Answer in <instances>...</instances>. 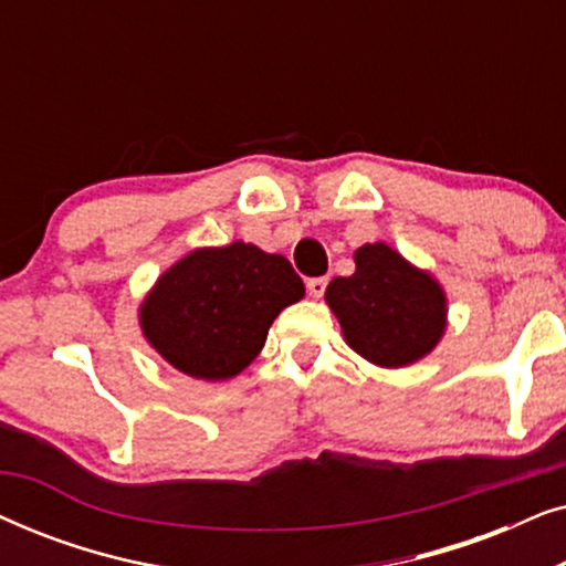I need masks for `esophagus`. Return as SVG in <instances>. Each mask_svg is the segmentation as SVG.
I'll use <instances>...</instances> for the list:
<instances>
[{
	"label": "esophagus",
	"instance_id": "1",
	"mask_svg": "<svg viewBox=\"0 0 566 566\" xmlns=\"http://www.w3.org/2000/svg\"><path fill=\"white\" fill-rule=\"evenodd\" d=\"M306 289L312 298H322L324 291H327V277H312V281L306 283Z\"/></svg>",
	"mask_w": 566,
	"mask_h": 566
}]
</instances>
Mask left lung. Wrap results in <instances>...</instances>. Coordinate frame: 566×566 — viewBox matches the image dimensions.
Segmentation results:
<instances>
[{
	"label": "left lung",
	"instance_id": "8db88e82",
	"mask_svg": "<svg viewBox=\"0 0 566 566\" xmlns=\"http://www.w3.org/2000/svg\"><path fill=\"white\" fill-rule=\"evenodd\" d=\"M324 298L345 343L381 368L412 366L446 332L440 283L384 242L355 250V273L335 277Z\"/></svg>",
	"mask_w": 566,
	"mask_h": 566
}]
</instances>
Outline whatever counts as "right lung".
<instances>
[{
  "label": "right lung",
  "instance_id": "add662e5",
  "mask_svg": "<svg viewBox=\"0 0 566 566\" xmlns=\"http://www.w3.org/2000/svg\"><path fill=\"white\" fill-rule=\"evenodd\" d=\"M301 298L304 281L283 254L244 242L200 247L159 275L138 324L169 366L227 381L258 358L275 316Z\"/></svg>",
  "mask_w": 566,
  "mask_h": 566
}]
</instances>
